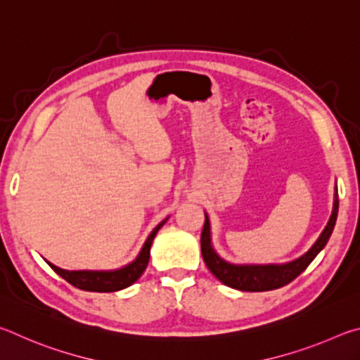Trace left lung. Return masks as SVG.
<instances>
[{
    "instance_id": "1",
    "label": "left lung",
    "mask_w": 360,
    "mask_h": 360,
    "mask_svg": "<svg viewBox=\"0 0 360 360\" xmlns=\"http://www.w3.org/2000/svg\"><path fill=\"white\" fill-rule=\"evenodd\" d=\"M338 215V194H335L333 200V210L329 223H327L323 234L319 236L316 243L307 251L304 256L292 262L281 264V266H234L223 261L212 248L210 243V223L209 218L205 217L204 229L200 234V251H202L204 262L207 264L210 272L223 283V285L238 289V291L248 292H261V291H272L281 286H286L288 283L297 278L304 270L310 266V262L316 257L321 250L326 247L327 240L335 226Z\"/></svg>"
}]
</instances>
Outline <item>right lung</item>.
<instances>
[{
	"instance_id": "1",
	"label": "right lung",
	"mask_w": 360,
	"mask_h": 360,
	"mask_svg": "<svg viewBox=\"0 0 360 360\" xmlns=\"http://www.w3.org/2000/svg\"><path fill=\"white\" fill-rule=\"evenodd\" d=\"M164 223H166V219L158 224L153 229V232L148 236L142 251L137 256V259L134 262H131L129 266L115 270V272H69V270L55 267L53 264L50 262L49 266L53 269V272L56 275H60L63 280H66L69 285H72L77 289H82V291H90V292L120 291V289H124L131 286L132 283H136L139 276L143 274V270L147 267L148 259H150L151 242H153L156 232L161 229V226Z\"/></svg>"
}]
</instances>
